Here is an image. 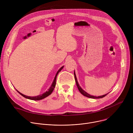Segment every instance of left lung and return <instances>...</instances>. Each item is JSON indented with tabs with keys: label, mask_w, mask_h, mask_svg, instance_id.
I'll list each match as a JSON object with an SVG mask.
<instances>
[{
	"label": "left lung",
	"mask_w": 133,
	"mask_h": 133,
	"mask_svg": "<svg viewBox=\"0 0 133 133\" xmlns=\"http://www.w3.org/2000/svg\"><path fill=\"white\" fill-rule=\"evenodd\" d=\"M74 76H75V82H76V85L78 87V89L79 90V91H80V92L84 96L87 97H88V98H93V99H96V98H103L105 96H106L109 93H107L106 94H105L104 95H102V96H92V95H90V94H88L87 92H86L85 91H84L82 88L81 87L79 86L78 82H77V78H76V74H75V72L74 71Z\"/></svg>",
	"instance_id": "8db88e82"
}]
</instances>
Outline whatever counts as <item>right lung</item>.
<instances>
[{
    "label": "right lung",
    "mask_w": 133,
    "mask_h": 133,
    "mask_svg": "<svg viewBox=\"0 0 133 133\" xmlns=\"http://www.w3.org/2000/svg\"><path fill=\"white\" fill-rule=\"evenodd\" d=\"M64 66H62L58 70V71L57 72L56 74V76L54 78V79L53 81V82L51 85V86L50 87V88L45 92H44L43 94H41L40 95H38V96H26V95H25L22 94L21 92H20L19 91H18L17 90H16L22 96H23V97H24L25 98H27V99H30V100H33V101H39V100H41V99H43L45 98H46V97L48 96L49 95H50L52 93V91L54 90V89L55 88V86H56V78H57V76L58 74L62 70V69L63 68Z\"/></svg>",
    "instance_id": "right-lung-1"
}]
</instances>
